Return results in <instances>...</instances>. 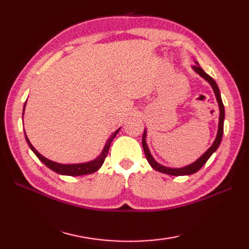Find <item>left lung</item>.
Returning a JSON list of instances; mask_svg holds the SVG:
<instances>
[{"mask_svg":"<svg viewBox=\"0 0 249 249\" xmlns=\"http://www.w3.org/2000/svg\"><path fill=\"white\" fill-rule=\"evenodd\" d=\"M196 65L193 66V70L199 73V75L202 77L203 79H205L206 81H208L211 87H212L213 91L215 93V96H216V99H217V103H218V106H219V123H218V130H217V135H216V138L213 142L212 146L210 147V149L206 151L204 154L201 156L200 158H198L197 160H196L195 162L190 163V165L186 166V167H183V168H169V167H165L160 165V163H158L154 158H153V156L151 155L150 153V150H149V146H147L146 144V141H145V138H146V129H144V133H143V136H142V146H143V151H144V154H145V157L147 161H149V163L151 165V167L153 169H155L156 171H160V172H162V173H166V174H170V176H190V174H194L197 171H199L201 168H202V166L204 165V163L208 161L209 158L211 157V155L213 154V153L218 149V146L220 144L221 142V139H223V134H224V120H225V108H224V104H223V100H221V97H220V92H219V89L217 87V83L215 82L214 79L209 76L208 73H206L202 68L200 67V65L198 64V62H195Z\"/></svg>","mask_w":249,"mask_h":249,"instance_id":"left-lung-1","label":"left lung"}]
</instances>
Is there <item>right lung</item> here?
Here are the masks:
<instances>
[{
    "mask_svg": "<svg viewBox=\"0 0 249 249\" xmlns=\"http://www.w3.org/2000/svg\"><path fill=\"white\" fill-rule=\"evenodd\" d=\"M26 104V102H25ZM25 104H24V107H23V112H24V108H25ZM120 128L114 131V133L110 136V138L107 140L105 144L104 150L102 152V154H100L97 158H95L94 160H91L89 162H83V163H71V165H64V163H59V162H55V161H52L49 160L48 158L44 157L41 154H39L38 152L35 150V147L31 144V142L28 138V136L26 134H24L25 136V140L28 142V144L30 146V149L34 152V154L38 157V160L44 162V165H46L48 168H50L51 170H53L54 172L62 174V176H71V177H78V176H84V174H91L95 171H97L98 169L103 166V163L106 160V157L108 155V152L110 149V144L112 140L114 139V137L118 135Z\"/></svg>",
    "mask_w": 249,
    "mask_h": 249,
    "instance_id": "add662e5",
    "label": "right lung"
}]
</instances>
